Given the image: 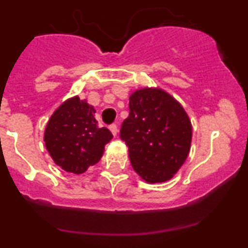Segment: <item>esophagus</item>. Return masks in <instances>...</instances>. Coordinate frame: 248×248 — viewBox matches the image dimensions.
Wrapping results in <instances>:
<instances>
[{
	"label": "esophagus",
	"instance_id": "1",
	"mask_svg": "<svg viewBox=\"0 0 248 248\" xmlns=\"http://www.w3.org/2000/svg\"><path fill=\"white\" fill-rule=\"evenodd\" d=\"M109 129H110V131L113 133V135L118 134V125H117V124H111V125H109Z\"/></svg>",
	"mask_w": 248,
	"mask_h": 248
}]
</instances>
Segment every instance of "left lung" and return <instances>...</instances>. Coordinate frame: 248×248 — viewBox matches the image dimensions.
<instances>
[{"instance_id":"1","label":"left lung","mask_w":248,"mask_h":248,"mask_svg":"<svg viewBox=\"0 0 248 248\" xmlns=\"http://www.w3.org/2000/svg\"><path fill=\"white\" fill-rule=\"evenodd\" d=\"M120 129L134 171L149 184L174 177L189 156L192 126L183 105L161 88L145 87L129 97Z\"/></svg>"}]
</instances>
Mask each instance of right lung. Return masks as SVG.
I'll use <instances>...</instances> for the list:
<instances>
[{"instance_id": "obj_1", "label": "right lung", "mask_w": 248, "mask_h": 248, "mask_svg": "<svg viewBox=\"0 0 248 248\" xmlns=\"http://www.w3.org/2000/svg\"><path fill=\"white\" fill-rule=\"evenodd\" d=\"M95 109L78 95L68 98L53 111L45 129L46 148L64 171L83 174L100 160L113 134L100 128Z\"/></svg>"}]
</instances>
